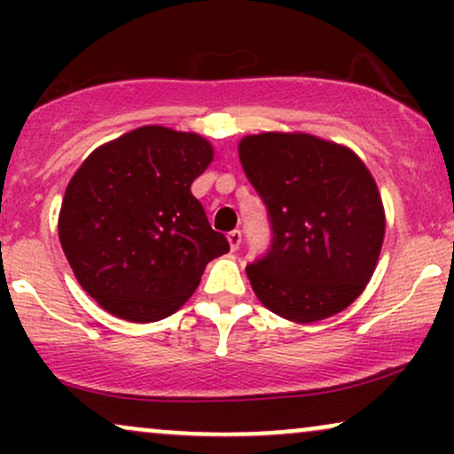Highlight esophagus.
<instances>
[{
    "instance_id": "obj_1",
    "label": "esophagus",
    "mask_w": 454,
    "mask_h": 454,
    "mask_svg": "<svg viewBox=\"0 0 454 454\" xmlns=\"http://www.w3.org/2000/svg\"><path fill=\"white\" fill-rule=\"evenodd\" d=\"M237 237H239V241H241V232H239V231H232V232H231V241H232V243H237Z\"/></svg>"
}]
</instances>
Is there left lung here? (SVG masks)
<instances>
[{"label":"left lung","mask_w":454,"mask_h":454,"mask_svg":"<svg viewBox=\"0 0 454 454\" xmlns=\"http://www.w3.org/2000/svg\"><path fill=\"white\" fill-rule=\"evenodd\" d=\"M211 161L198 134L145 126L93 151L72 176L59 241L78 284L108 314L143 325L173 316L207 264L231 249L190 190Z\"/></svg>","instance_id":"8db88e82"}]
</instances>
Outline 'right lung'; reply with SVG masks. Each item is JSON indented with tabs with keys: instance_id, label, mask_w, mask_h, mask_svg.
I'll return each instance as SVG.
<instances>
[{
	"instance_id": "obj_1",
	"label": "right lung",
	"mask_w": 454,
	"mask_h": 454,
	"mask_svg": "<svg viewBox=\"0 0 454 454\" xmlns=\"http://www.w3.org/2000/svg\"><path fill=\"white\" fill-rule=\"evenodd\" d=\"M311 140L267 132L239 145L270 228L267 252L245 267L249 284L267 309L303 325L358 299L387 228L378 185L361 160Z\"/></svg>"
}]
</instances>
